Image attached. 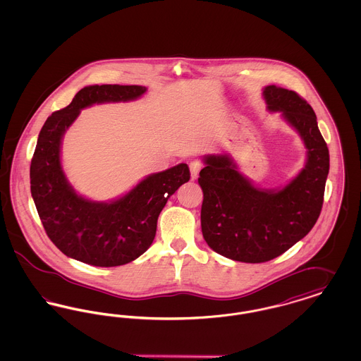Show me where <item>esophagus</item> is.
<instances>
[{"instance_id":"obj_1","label":"esophagus","mask_w":361,"mask_h":361,"mask_svg":"<svg viewBox=\"0 0 361 361\" xmlns=\"http://www.w3.org/2000/svg\"><path fill=\"white\" fill-rule=\"evenodd\" d=\"M203 169V162L200 159H193L189 162V171H190V178L196 180L199 177V173Z\"/></svg>"}]
</instances>
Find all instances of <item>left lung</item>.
<instances>
[{
  "mask_svg": "<svg viewBox=\"0 0 361 361\" xmlns=\"http://www.w3.org/2000/svg\"><path fill=\"white\" fill-rule=\"evenodd\" d=\"M262 94L267 108L281 112L303 139L305 168L284 188H257L228 155H206L199 177L202 231L208 246L250 264L279 257L309 234L322 209L329 174V149L311 105L280 86H265Z\"/></svg>",
  "mask_w": 361,
  "mask_h": 361,
  "instance_id": "left-lung-1",
  "label": "left lung"
}]
</instances>
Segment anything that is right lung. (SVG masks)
I'll return each mask as SVG.
<instances>
[{
  "mask_svg": "<svg viewBox=\"0 0 361 361\" xmlns=\"http://www.w3.org/2000/svg\"><path fill=\"white\" fill-rule=\"evenodd\" d=\"M146 92L139 85H92L54 112L37 137L31 161V193L52 243L68 257L94 267L134 261L153 243L159 212L190 178L187 164L154 173L109 203L77 195L62 171L61 142L80 111L93 104L130 102Z\"/></svg>",
  "mask_w": 361,
  "mask_h": 361,
  "instance_id": "obj_1",
  "label": "right lung"
}]
</instances>
